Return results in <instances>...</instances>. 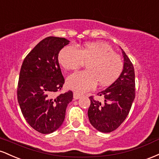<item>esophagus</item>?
<instances>
[{"label": "esophagus", "mask_w": 159, "mask_h": 159, "mask_svg": "<svg viewBox=\"0 0 159 159\" xmlns=\"http://www.w3.org/2000/svg\"><path fill=\"white\" fill-rule=\"evenodd\" d=\"M73 97L75 99H78V98H80L81 97V95L80 93H78L77 92H75L73 93Z\"/></svg>", "instance_id": "34e87169"}]
</instances>
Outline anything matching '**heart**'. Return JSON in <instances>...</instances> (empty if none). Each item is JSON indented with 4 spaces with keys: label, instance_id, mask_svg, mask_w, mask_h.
Masks as SVG:
<instances>
[{
    "label": "heart",
    "instance_id": "obj_1",
    "mask_svg": "<svg viewBox=\"0 0 159 159\" xmlns=\"http://www.w3.org/2000/svg\"><path fill=\"white\" fill-rule=\"evenodd\" d=\"M58 61L69 70H75L87 63V70L75 72L67 78L69 88L79 93L92 90L97 81L101 86L111 84L123 69L121 57L114 53L111 45L102 43H88L79 50L73 45H66L60 52Z\"/></svg>",
    "mask_w": 159,
    "mask_h": 159
}]
</instances>
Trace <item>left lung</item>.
I'll return each mask as SVG.
<instances>
[{"mask_svg": "<svg viewBox=\"0 0 159 159\" xmlns=\"http://www.w3.org/2000/svg\"><path fill=\"white\" fill-rule=\"evenodd\" d=\"M123 70L120 77L107 89L99 92L104 103L90 96L88 117L91 125L98 131L108 133L123 123L130 111L135 97V77L132 63L122 49Z\"/></svg>", "mask_w": 159, "mask_h": 159, "instance_id": "left-lung-1", "label": "left lung"}]
</instances>
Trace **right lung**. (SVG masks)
<instances>
[{
	"label": "right lung",
	"mask_w": 159,
	"mask_h": 159,
	"mask_svg": "<svg viewBox=\"0 0 159 159\" xmlns=\"http://www.w3.org/2000/svg\"><path fill=\"white\" fill-rule=\"evenodd\" d=\"M69 41L48 36L40 41L24 60L20 70L17 98L24 117L33 129L50 134L63 124L71 90L54 97L64 84L58 54Z\"/></svg>",
	"instance_id": "add662e5"
}]
</instances>
